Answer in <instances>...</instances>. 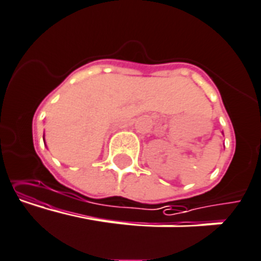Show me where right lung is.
<instances>
[{"instance_id":"add662e5","label":"right lung","mask_w":261,"mask_h":261,"mask_svg":"<svg viewBox=\"0 0 261 261\" xmlns=\"http://www.w3.org/2000/svg\"><path fill=\"white\" fill-rule=\"evenodd\" d=\"M43 141H44V136H43Z\"/></svg>"}]
</instances>
